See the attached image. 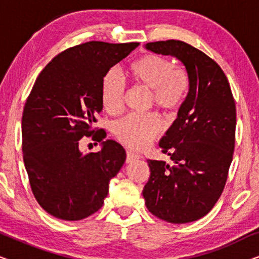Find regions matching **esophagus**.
<instances>
[{"instance_id": "esophagus-1", "label": "esophagus", "mask_w": 259, "mask_h": 259, "mask_svg": "<svg viewBox=\"0 0 259 259\" xmlns=\"http://www.w3.org/2000/svg\"><path fill=\"white\" fill-rule=\"evenodd\" d=\"M138 159V155L132 153V152H126V162L127 164H130V162H133L134 160H137Z\"/></svg>"}]
</instances>
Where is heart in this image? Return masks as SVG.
<instances>
[{
	"mask_svg": "<svg viewBox=\"0 0 259 259\" xmlns=\"http://www.w3.org/2000/svg\"><path fill=\"white\" fill-rule=\"evenodd\" d=\"M137 87L150 91V105L160 109L167 118H175L185 102L190 90L189 74L175 67L171 59L150 53L136 60L130 67ZM127 94L126 81L116 68L106 72L101 81V102L111 115L123 111ZM161 132L160 120L155 114L130 115L113 126L115 139L133 151H143Z\"/></svg>",
	"mask_w": 259,
	"mask_h": 259,
	"instance_id": "1",
	"label": "heart"
}]
</instances>
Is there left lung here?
Returning <instances> with one entry per match:
<instances>
[{
	"instance_id": "obj_1",
	"label": "left lung",
	"mask_w": 259,
	"mask_h": 259,
	"mask_svg": "<svg viewBox=\"0 0 259 259\" xmlns=\"http://www.w3.org/2000/svg\"><path fill=\"white\" fill-rule=\"evenodd\" d=\"M145 47L178 58L190 77L178 118L159 143L172 165L147 160L151 175L143 190L145 204L165 222L198 221L221 197L232 161L236 105L231 87L218 63L186 42H148Z\"/></svg>"
}]
</instances>
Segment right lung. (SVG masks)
Wrapping results in <instances>:
<instances>
[{"label": "right lung", "mask_w": 259, "mask_h": 259, "mask_svg": "<svg viewBox=\"0 0 259 259\" xmlns=\"http://www.w3.org/2000/svg\"><path fill=\"white\" fill-rule=\"evenodd\" d=\"M139 44L90 41L67 48L38 74L22 114V153L31 192L49 214L80 221L104 205L109 180L126 159L121 145L102 143L101 151L82 154L80 139L100 143L94 127L101 112V81L111 67Z\"/></svg>", "instance_id": "obj_1"}]
</instances>
